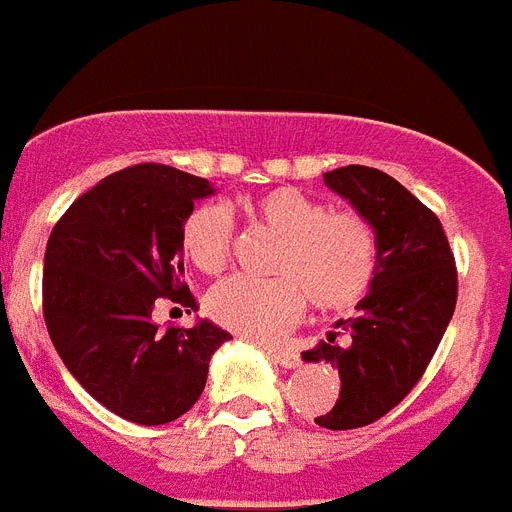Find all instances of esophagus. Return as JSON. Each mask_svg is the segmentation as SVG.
<instances>
[{"label": "esophagus", "instance_id": "esophagus-1", "mask_svg": "<svg viewBox=\"0 0 512 512\" xmlns=\"http://www.w3.org/2000/svg\"><path fill=\"white\" fill-rule=\"evenodd\" d=\"M266 356H269L274 364L284 366V369H295V366H300V356H297L295 351H287V348L269 346L266 348Z\"/></svg>", "mask_w": 512, "mask_h": 512}]
</instances>
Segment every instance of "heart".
Returning a JSON list of instances; mask_svg holds the SVG:
<instances>
[{
    "mask_svg": "<svg viewBox=\"0 0 512 512\" xmlns=\"http://www.w3.org/2000/svg\"><path fill=\"white\" fill-rule=\"evenodd\" d=\"M253 223L277 235L271 279L230 277L207 297L212 320L238 336L271 341L300 320L305 302L323 312L359 305L377 277V235L364 215L330 210L297 187H277L248 202ZM182 248L200 271L230 259L233 223L225 207L197 205L182 225Z\"/></svg>",
    "mask_w": 512,
    "mask_h": 512,
    "instance_id": "heart-1",
    "label": "heart"
}]
</instances>
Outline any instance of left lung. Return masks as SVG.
Instances as JSON below:
<instances>
[{
  "mask_svg": "<svg viewBox=\"0 0 512 512\" xmlns=\"http://www.w3.org/2000/svg\"><path fill=\"white\" fill-rule=\"evenodd\" d=\"M343 200L372 223L377 235V277L356 315L338 320L348 341L302 351L341 374L336 405L315 423L330 431L361 428L400 405L423 377L456 307V264L441 220L397 179L369 166L323 174Z\"/></svg>",
  "mask_w": 512,
  "mask_h": 512,
  "instance_id": "obj_1",
  "label": "left lung"
}]
</instances>
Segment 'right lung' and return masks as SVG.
Segmentation results:
<instances>
[{"mask_svg":"<svg viewBox=\"0 0 512 512\" xmlns=\"http://www.w3.org/2000/svg\"><path fill=\"white\" fill-rule=\"evenodd\" d=\"M215 194L202 176L138 164L104 176L51 230L43 315L76 382L138 425H164L200 400L207 369L230 333L153 323L161 300L197 310L184 282V217Z\"/></svg>","mask_w":512,"mask_h":512,"instance_id":"add662e5","label":"right lung"}]
</instances>
